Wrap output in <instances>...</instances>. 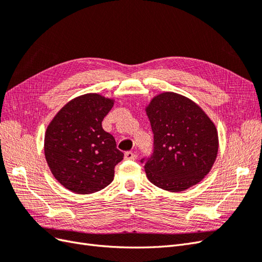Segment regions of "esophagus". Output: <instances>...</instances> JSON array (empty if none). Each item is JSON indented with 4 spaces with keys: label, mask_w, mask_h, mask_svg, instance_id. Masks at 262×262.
Wrapping results in <instances>:
<instances>
[{
    "label": "esophagus",
    "mask_w": 262,
    "mask_h": 262,
    "mask_svg": "<svg viewBox=\"0 0 262 262\" xmlns=\"http://www.w3.org/2000/svg\"><path fill=\"white\" fill-rule=\"evenodd\" d=\"M124 158H125V160H129V161H134L137 158V154H134L133 152H125L124 153Z\"/></svg>",
    "instance_id": "1"
}]
</instances>
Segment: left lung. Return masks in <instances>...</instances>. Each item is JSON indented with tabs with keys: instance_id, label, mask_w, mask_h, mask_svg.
I'll return each instance as SVG.
<instances>
[{
	"instance_id": "1",
	"label": "left lung",
	"mask_w": 262,
	"mask_h": 262,
	"mask_svg": "<svg viewBox=\"0 0 262 262\" xmlns=\"http://www.w3.org/2000/svg\"><path fill=\"white\" fill-rule=\"evenodd\" d=\"M145 112L154 134L153 154L141 160L148 180L170 192L200 182L217 156L215 124L194 101L172 92L157 95Z\"/></svg>"
}]
</instances>
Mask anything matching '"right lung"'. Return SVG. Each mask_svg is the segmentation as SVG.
I'll use <instances>...</instances> for the list:
<instances>
[{"instance_id": "1", "label": "right lung", "mask_w": 262, "mask_h": 262, "mask_svg": "<svg viewBox=\"0 0 262 262\" xmlns=\"http://www.w3.org/2000/svg\"><path fill=\"white\" fill-rule=\"evenodd\" d=\"M114 99L78 96L60 109L45 134V156L54 178L70 191L94 193L112 184L123 160L116 140L101 126Z\"/></svg>"}]
</instances>
